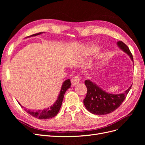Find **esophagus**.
Masks as SVG:
<instances>
[{
    "label": "esophagus",
    "instance_id": "obj_1",
    "mask_svg": "<svg viewBox=\"0 0 145 145\" xmlns=\"http://www.w3.org/2000/svg\"><path fill=\"white\" fill-rule=\"evenodd\" d=\"M80 81V75H77L71 79V84L72 85H76L78 83H79Z\"/></svg>",
    "mask_w": 145,
    "mask_h": 145
}]
</instances>
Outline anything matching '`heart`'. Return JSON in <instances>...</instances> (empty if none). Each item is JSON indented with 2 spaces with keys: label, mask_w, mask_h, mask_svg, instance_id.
I'll return each instance as SVG.
<instances>
[{
  "label": "heart",
  "mask_w": 145,
  "mask_h": 145,
  "mask_svg": "<svg viewBox=\"0 0 145 145\" xmlns=\"http://www.w3.org/2000/svg\"><path fill=\"white\" fill-rule=\"evenodd\" d=\"M99 50V46L97 45H91L86 48L87 54H93L97 52Z\"/></svg>",
  "instance_id": "heart-1"
}]
</instances>
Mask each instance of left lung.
<instances>
[{
    "label": "left lung",
    "instance_id": "1",
    "mask_svg": "<svg viewBox=\"0 0 145 145\" xmlns=\"http://www.w3.org/2000/svg\"><path fill=\"white\" fill-rule=\"evenodd\" d=\"M117 46L128 54L133 61V57L128 46L121 41H118ZM85 84L87 88V94L83 100L88 111L95 115H105L115 111L125 99L131 88V85L124 93L114 94L106 93L94 82L86 80ZM133 85V84H132Z\"/></svg>",
    "mask_w": 145,
    "mask_h": 145
}]
</instances>
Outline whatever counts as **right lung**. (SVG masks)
<instances>
[{
	"label": "right lung",
	"instance_id": "obj_1",
	"mask_svg": "<svg viewBox=\"0 0 145 145\" xmlns=\"http://www.w3.org/2000/svg\"><path fill=\"white\" fill-rule=\"evenodd\" d=\"M43 33H39L37 34H34L31 35V36H29V37H33V36H36L37 35L41 34ZM71 87V81L69 79H68L63 82L62 88H61V89L60 91V94L58 96V98L56 101V102L50 106V108H48L46 109H44L43 110H39L37 111H31L29 109H27L23 106H22L20 103H19V104L20 105L22 108L24 109V110L28 112L29 114L31 116H33L35 118H39V119H48V118H51L55 117L57 114L61 106H62V103L63 102V99L64 97V94L65 92L67 90Z\"/></svg>",
	"mask_w": 145,
	"mask_h": 145
}]
</instances>
